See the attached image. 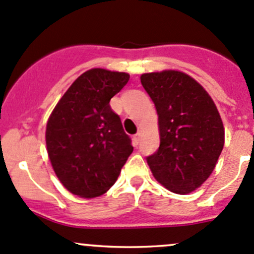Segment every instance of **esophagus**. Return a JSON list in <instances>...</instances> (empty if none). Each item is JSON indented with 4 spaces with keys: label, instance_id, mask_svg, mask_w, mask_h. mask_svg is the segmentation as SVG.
Here are the masks:
<instances>
[{
    "label": "esophagus",
    "instance_id": "obj_1",
    "mask_svg": "<svg viewBox=\"0 0 254 254\" xmlns=\"http://www.w3.org/2000/svg\"><path fill=\"white\" fill-rule=\"evenodd\" d=\"M140 137H141V132H137V134L134 135V137H132V141H134L135 145H137V143L140 142Z\"/></svg>",
    "mask_w": 254,
    "mask_h": 254
}]
</instances>
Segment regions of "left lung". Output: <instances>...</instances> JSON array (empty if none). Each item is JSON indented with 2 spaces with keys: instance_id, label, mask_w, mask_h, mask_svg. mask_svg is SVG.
<instances>
[{
  "instance_id": "8db88e82",
  "label": "left lung",
  "mask_w": 254,
  "mask_h": 254,
  "mask_svg": "<svg viewBox=\"0 0 254 254\" xmlns=\"http://www.w3.org/2000/svg\"><path fill=\"white\" fill-rule=\"evenodd\" d=\"M158 115L160 147L148 156L153 177L168 190L188 194L209 178L225 142L222 120L211 97L187 73L141 75Z\"/></svg>"
}]
</instances>
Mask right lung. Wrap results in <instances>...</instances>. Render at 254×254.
Returning <instances> with one entry per match:
<instances>
[{
	"mask_svg": "<svg viewBox=\"0 0 254 254\" xmlns=\"http://www.w3.org/2000/svg\"><path fill=\"white\" fill-rule=\"evenodd\" d=\"M129 78L127 73L104 68L86 71L49 118L45 139L51 166L75 195L94 198L106 193L134 150L119 115L109 106Z\"/></svg>",
	"mask_w": 254,
	"mask_h": 254,
	"instance_id": "obj_1",
	"label": "right lung"
}]
</instances>
